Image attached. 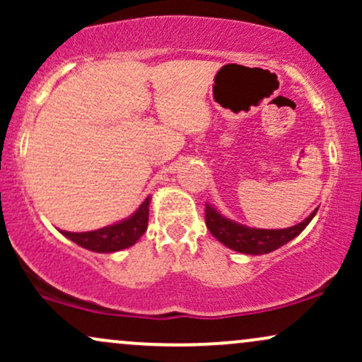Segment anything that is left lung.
Segmentation results:
<instances>
[{"mask_svg":"<svg viewBox=\"0 0 362 362\" xmlns=\"http://www.w3.org/2000/svg\"><path fill=\"white\" fill-rule=\"evenodd\" d=\"M317 211L315 209L305 221L296 226L284 228V230H264V228H250L236 223L219 213L214 206L206 204V226L214 238H218L231 250L248 253V255H264L296 238L308 226Z\"/></svg>","mask_w":362,"mask_h":362,"instance_id":"left-lung-1","label":"left lung"}]
</instances>
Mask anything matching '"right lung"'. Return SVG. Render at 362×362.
Listing matches in <instances>:
<instances>
[{
  "label": "right lung",
  "instance_id": "right-lung-1",
  "mask_svg": "<svg viewBox=\"0 0 362 362\" xmlns=\"http://www.w3.org/2000/svg\"><path fill=\"white\" fill-rule=\"evenodd\" d=\"M148 216L149 197L144 199V202L136 209V213H132L122 221L93 231H83V233H71V231H61V233L86 250L98 253L119 252L132 247L144 235L148 228Z\"/></svg>",
  "mask_w": 362,
  "mask_h": 362
}]
</instances>
